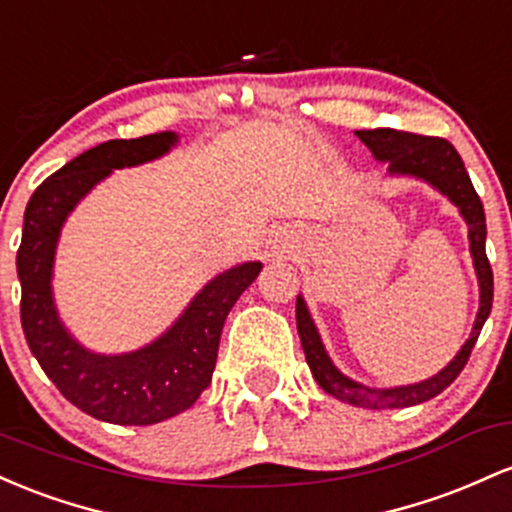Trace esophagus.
I'll return each mask as SVG.
<instances>
[{"label": "esophagus", "mask_w": 512, "mask_h": 512, "mask_svg": "<svg viewBox=\"0 0 512 512\" xmlns=\"http://www.w3.org/2000/svg\"><path fill=\"white\" fill-rule=\"evenodd\" d=\"M268 244H271V249L275 251V254H283L287 246H290V234H287V232H273Z\"/></svg>", "instance_id": "obj_1"}]
</instances>
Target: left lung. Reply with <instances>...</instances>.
Here are the masks:
<instances>
[{"label":"left lung","instance_id":"obj_1","mask_svg":"<svg viewBox=\"0 0 512 512\" xmlns=\"http://www.w3.org/2000/svg\"><path fill=\"white\" fill-rule=\"evenodd\" d=\"M355 135L365 142V147L370 149L377 162L389 164V176H411V179L426 181L428 186H433L435 191H440L455 205L469 227V251H472L476 280H479V312H476L472 333H469V338L459 348L455 358L442 367L438 375L428 377V380L384 389L365 387V384L350 380L333 365L324 343H321L317 324L309 314L307 302H304L302 295H297V333H300L304 358H307L309 370H312L319 387L326 394H331L333 399L350 406H360V409H406V406H416L433 399L457 380V375L464 370L469 355H472V348L481 329H484L488 314H491L493 271L486 258V215L484 205H481L479 195L472 186V179L464 169L462 157L447 140L392 128L355 130Z\"/></svg>","mask_w":512,"mask_h":512}]
</instances>
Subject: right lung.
I'll list each match as a JSON object with an SVG mask.
<instances>
[{
    "label": "right lung",
    "instance_id": "right-lung-1",
    "mask_svg": "<svg viewBox=\"0 0 512 512\" xmlns=\"http://www.w3.org/2000/svg\"><path fill=\"white\" fill-rule=\"evenodd\" d=\"M176 142L179 135L169 130L86 149L40 183L24 212L16 273L28 348L70 404L116 426H152L191 409L212 380L229 309L263 268L258 261H246L215 275L162 336L130 353H94L62 324L53 297V268L70 212L113 169L154 162Z\"/></svg>",
    "mask_w": 512,
    "mask_h": 512
}]
</instances>
